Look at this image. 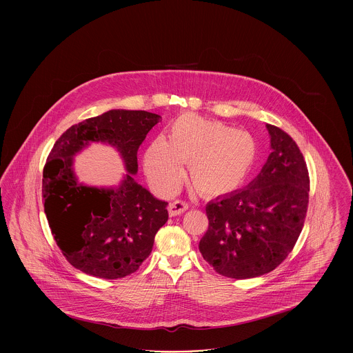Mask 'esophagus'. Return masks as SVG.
<instances>
[{"mask_svg":"<svg viewBox=\"0 0 353 353\" xmlns=\"http://www.w3.org/2000/svg\"><path fill=\"white\" fill-rule=\"evenodd\" d=\"M188 208H189V203H188V202L183 201V200H176V201L172 202V203L169 205V216H170V217L180 216V214L184 213Z\"/></svg>","mask_w":353,"mask_h":353,"instance_id":"esophagus-1","label":"esophagus"}]
</instances>
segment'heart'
Returning <instances> with one entry per match:
<instances>
[{
    "instance_id": "heart-1",
    "label": "heart",
    "mask_w": 353,
    "mask_h": 353,
    "mask_svg": "<svg viewBox=\"0 0 353 353\" xmlns=\"http://www.w3.org/2000/svg\"><path fill=\"white\" fill-rule=\"evenodd\" d=\"M252 134L217 120L184 114L169 130V140L156 137L144 156L148 179L161 192H173L189 164L193 185L205 194L223 196L245 183L256 161Z\"/></svg>"
}]
</instances>
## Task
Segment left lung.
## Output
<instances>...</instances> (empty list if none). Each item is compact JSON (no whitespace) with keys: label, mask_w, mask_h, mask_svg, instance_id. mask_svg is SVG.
Returning a JSON list of instances; mask_svg holds the SVG:
<instances>
[{"label":"left lung","mask_w":353,"mask_h":353,"mask_svg":"<svg viewBox=\"0 0 353 353\" xmlns=\"http://www.w3.org/2000/svg\"><path fill=\"white\" fill-rule=\"evenodd\" d=\"M269 159L248 188L206 205L203 259L219 274L248 279L276 269L292 252L308 208L310 176L298 144L266 124Z\"/></svg>","instance_id":"obj_1"}]
</instances>
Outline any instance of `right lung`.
Returning <instances> with one entry per match:
<instances>
[{"mask_svg": "<svg viewBox=\"0 0 353 353\" xmlns=\"http://www.w3.org/2000/svg\"><path fill=\"white\" fill-rule=\"evenodd\" d=\"M161 117L111 110L74 124L55 141L43 168L42 196L51 233L70 265L88 275L118 279L150 256L159 229L168 221V202L137 184V150ZM91 141L121 152L130 173L117 190L78 185L72 156Z\"/></svg>", "mask_w": 353, "mask_h": 353, "instance_id": "obj_1", "label": "right lung"}]
</instances>
